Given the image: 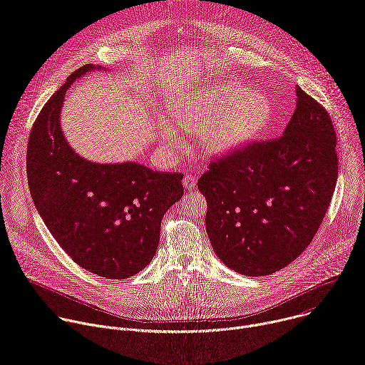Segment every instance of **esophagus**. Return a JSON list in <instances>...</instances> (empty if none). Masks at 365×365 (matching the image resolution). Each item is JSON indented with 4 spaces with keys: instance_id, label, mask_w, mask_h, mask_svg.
Here are the masks:
<instances>
[{
    "instance_id": "obj_1",
    "label": "esophagus",
    "mask_w": 365,
    "mask_h": 365,
    "mask_svg": "<svg viewBox=\"0 0 365 365\" xmlns=\"http://www.w3.org/2000/svg\"><path fill=\"white\" fill-rule=\"evenodd\" d=\"M196 182H197V179H196L195 176H192V175H186V176L183 178V186H185V189H187V190H192V189L196 186Z\"/></svg>"
}]
</instances>
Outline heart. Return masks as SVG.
<instances>
[{
    "label": "heart",
    "instance_id": "b5f03b06",
    "mask_svg": "<svg viewBox=\"0 0 365 365\" xmlns=\"http://www.w3.org/2000/svg\"><path fill=\"white\" fill-rule=\"evenodd\" d=\"M174 125L162 133L163 143L179 144L180 131L199 133L200 145L211 154L232 151L262 133L272 120L269 99L241 82L224 81L199 89L178 102Z\"/></svg>",
    "mask_w": 365,
    "mask_h": 365
}]
</instances>
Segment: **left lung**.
Instances as JSON below:
<instances>
[{"label": "left lung", "mask_w": 365, "mask_h": 365, "mask_svg": "<svg viewBox=\"0 0 365 365\" xmlns=\"http://www.w3.org/2000/svg\"><path fill=\"white\" fill-rule=\"evenodd\" d=\"M296 96L282 137L212 160L197 180L212 248L244 276H267L296 259L322 224L336 186L331 117L299 86Z\"/></svg>", "instance_id": "1"}]
</instances>
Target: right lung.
<instances>
[{
  "label": "right lung",
  "mask_w": 365,
  "mask_h": 365,
  "mask_svg": "<svg viewBox=\"0 0 365 365\" xmlns=\"http://www.w3.org/2000/svg\"><path fill=\"white\" fill-rule=\"evenodd\" d=\"M75 71L46 103L27 145V179L47 230L82 269L127 279L153 259L162 218L183 195L180 173L155 172L135 162L99 165L82 159L61 128V110Z\"/></svg>",
  "instance_id": "add662e5"
}]
</instances>
